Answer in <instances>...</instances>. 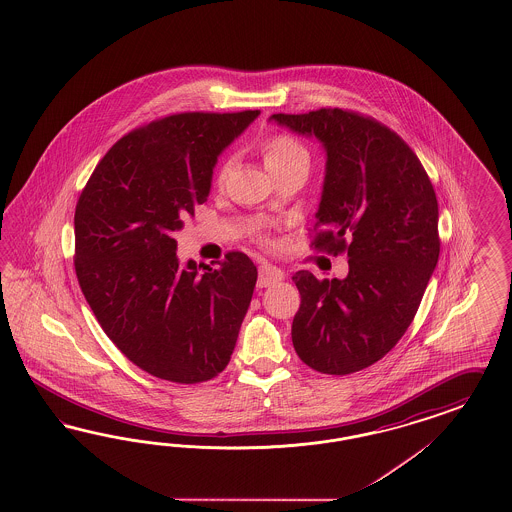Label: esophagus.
Here are the masks:
<instances>
[{"label": "esophagus", "mask_w": 512, "mask_h": 512, "mask_svg": "<svg viewBox=\"0 0 512 512\" xmlns=\"http://www.w3.org/2000/svg\"><path fill=\"white\" fill-rule=\"evenodd\" d=\"M283 279V272L276 268V266H272V264H263L261 268H259V279H257V285L263 289V287H270V285H274V283H278Z\"/></svg>", "instance_id": "esophagus-1"}]
</instances>
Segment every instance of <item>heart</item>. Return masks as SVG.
<instances>
[{
  "label": "heart",
  "instance_id": "heart-1",
  "mask_svg": "<svg viewBox=\"0 0 512 512\" xmlns=\"http://www.w3.org/2000/svg\"><path fill=\"white\" fill-rule=\"evenodd\" d=\"M261 150H263L264 165L270 172L289 167V165H296V163H304V165L310 163V154H308L306 146L289 133H276V135L268 137L264 140ZM229 169H231L229 159L219 165L216 172L217 184H223Z\"/></svg>",
  "mask_w": 512,
  "mask_h": 512
}]
</instances>
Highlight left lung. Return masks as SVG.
Listing matches in <instances>:
<instances>
[{"instance_id": "obj_1", "label": "left lung", "mask_w": 512, "mask_h": 512, "mask_svg": "<svg viewBox=\"0 0 512 512\" xmlns=\"http://www.w3.org/2000/svg\"><path fill=\"white\" fill-rule=\"evenodd\" d=\"M326 154L311 242L349 257L343 279L300 270L296 355L328 375L360 372L387 355L419 310L439 259L437 199L419 157L387 125L357 112L272 114Z\"/></svg>"}]
</instances>
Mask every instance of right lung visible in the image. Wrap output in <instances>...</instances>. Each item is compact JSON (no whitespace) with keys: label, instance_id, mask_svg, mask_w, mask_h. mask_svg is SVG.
<instances>
[{"label":"right lung","instance_id":"right-lung-1","mask_svg":"<svg viewBox=\"0 0 512 512\" xmlns=\"http://www.w3.org/2000/svg\"><path fill=\"white\" fill-rule=\"evenodd\" d=\"M261 112H182L118 140L75 210V270L93 315L140 370L172 383L223 372L257 266L229 251L217 268L176 255L174 231L210 195L219 154Z\"/></svg>","mask_w":512,"mask_h":512}]
</instances>
